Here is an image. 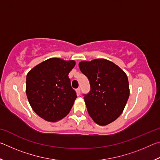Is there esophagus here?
I'll use <instances>...</instances> for the list:
<instances>
[{
  "instance_id": "obj_1",
  "label": "esophagus",
  "mask_w": 160,
  "mask_h": 160,
  "mask_svg": "<svg viewBox=\"0 0 160 160\" xmlns=\"http://www.w3.org/2000/svg\"><path fill=\"white\" fill-rule=\"evenodd\" d=\"M76 92H77V94H78V95H80V89L78 88L76 90Z\"/></svg>"
}]
</instances>
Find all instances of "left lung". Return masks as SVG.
<instances>
[{
	"mask_svg": "<svg viewBox=\"0 0 160 160\" xmlns=\"http://www.w3.org/2000/svg\"><path fill=\"white\" fill-rule=\"evenodd\" d=\"M79 68L90 84V92L84 94L89 115L100 126L114 121L122 113L130 94L125 72L104 58L81 61Z\"/></svg>",
	"mask_w": 160,
	"mask_h": 160,
	"instance_id": "1",
	"label": "left lung"
}]
</instances>
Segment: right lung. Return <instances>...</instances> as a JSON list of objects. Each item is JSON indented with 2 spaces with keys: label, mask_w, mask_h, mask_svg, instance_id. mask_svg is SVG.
<instances>
[{
  "label": "right lung",
  "mask_w": 160,
  "mask_h": 160,
  "mask_svg": "<svg viewBox=\"0 0 160 160\" xmlns=\"http://www.w3.org/2000/svg\"><path fill=\"white\" fill-rule=\"evenodd\" d=\"M73 60L51 58L34 67L26 78V94L32 109L44 120L55 122L66 116L77 98L68 74Z\"/></svg>",
  "instance_id": "obj_1"
}]
</instances>
